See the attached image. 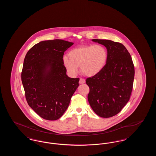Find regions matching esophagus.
Returning a JSON list of instances; mask_svg holds the SVG:
<instances>
[{
    "mask_svg": "<svg viewBox=\"0 0 156 156\" xmlns=\"http://www.w3.org/2000/svg\"><path fill=\"white\" fill-rule=\"evenodd\" d=\"M80 83H84L85 82V80L83 79V78H81L80 79Z\"/></svg>",
    "mask_w": 156,
    "mask_h": 156,
    "instance_id": "34e87169",
    "label": "esophagus"
}]
</instances>
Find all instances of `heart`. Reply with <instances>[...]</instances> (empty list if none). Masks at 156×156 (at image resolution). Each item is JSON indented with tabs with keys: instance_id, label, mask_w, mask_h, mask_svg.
I'll return each instance as SVG.
<instances>
[{
	"instance_id": "obj_1",
	"label": "heart",
	"mask_w": 156,
	"mask_h": 156,
	"mask_svg": "<svg viewBox=\"0 0 156 156\" xmlns=\"http://www.w3.org/2000/svg\"><path fill=\"white\" fill-rule=\"evenodd\" d=\"M69 58L64 56L62 62L67 72L71 75L76 74L78 67L82 73L88 76L99 73L105 67L108 52L101 45H89L77 47L68 52Z\"/></svg>"
}]
</instances>
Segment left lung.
<instances>
[{
	"label": "left lung",
	"mask_w": 156,
	"mask_h": 156,
	"mask_svg": "<svg viewBox=\"0 0 156 156\" xmlns=\"http://www.w3.org/2000/svg\"><path fill=\"white\" fill-rule=\"evenodd\" d=\"M92 41L106 47L108 59L99 73L86 80L89 88L88 99L99 116L110 118L121 111L130 99L134 76L133 62L122 44L109 40Z\"/></svg>",
	"instance_id": "1"
}]
</instances>
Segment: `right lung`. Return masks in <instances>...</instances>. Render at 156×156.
I'll return each mask as SVG.
<instances>
[{
  "label": "right lung",
  "mask_w": 156,
  "mask_h": 156,
  "mask_svg": "<svg viewBox=\"0 0 156 156\" xmlns=\"http://www.w3.org/2000/svg\"><path fill=\"white\" fill-rule=\"evenodd\" d=\"M73 43L55 39L32 47L24 59L22 81L30 108L48 120L60 118L79 86L80 78H69L63 65L64 52Z\"/></svg>",
  "instance_id": "1"
}]
</instances>
